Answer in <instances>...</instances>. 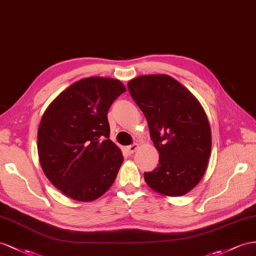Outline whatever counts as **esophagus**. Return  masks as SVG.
I'll return each mask as SVG.
<instances>
[{
	"label": "esophagus",
	"instance_id": "obj_1",
	"mask_svg": "<svg viewBox=\"0 0 256 256\" xmlns=\"http://www.w3.org/2000/svg\"><path fill=\"white\" fill-rule=\"evenodd\" d=\"M137 149H138V144H133V145H130V146L126 147V152L130 154H134L136 152Z\"/></svg>",
	"mask_w": 256,
	"mask_h": 256
}]
</instances>
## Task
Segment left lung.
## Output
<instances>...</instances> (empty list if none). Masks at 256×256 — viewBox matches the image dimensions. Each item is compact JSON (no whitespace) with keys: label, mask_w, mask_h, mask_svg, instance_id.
Here are the masks:
<instances>
[{"label":"left lung","mask_w":256,"mask_h":256,"mask_svg":"<svg viewBox=\"0 0 256 256\" xmlns=\"http://www.w3.org/2000/svg\"><path fill=\"white\" fill-rule=\"evenodd\" d=\"M145 114L159 166L144 178L154 192L178 196L190 192L204 174L211 154V128L200 102L166 74L137 76L128 83Z\"/></svg>","instance_id":"8db88e82"}]
</instances>
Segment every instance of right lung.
Masks as SVG:
<instances>
[{
  "instance_id": "obj_1",
  "label": "right lung",
  "mask_w": 256,
  "mask_h": 256,
  "mask_svg": "<svg viewBox=\"0 0 256 256\" xmlns=\"http://www.w3.org/2000/svg\"><path fill=\"white\" fill-rule=\"evenodd\" d=\"M124 92L116 78H82L44 112L38 130V159L50 182L69 198L93 201L114 184L123 156L109 140L107 114Z\"/></svg>"
}]
</instances>
